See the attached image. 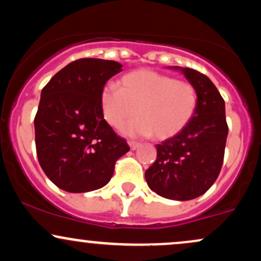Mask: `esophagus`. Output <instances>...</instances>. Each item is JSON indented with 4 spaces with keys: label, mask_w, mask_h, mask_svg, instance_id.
Wrapping results in <instances>:
<instances>
[{
    "label": "esophagus",
    "mask_w": 261,
    "mask_h": 261,
    "mask_svg": "<svg viewBox=\"0 0 261 261\" xmlns=\"http://www.w3.org/2000/svg\"><path fill=\"white\" fill-rule=\"evenodd\" d=\"M127 143H128V146H130V148L131 149H136V148H139L140 147V145L141 143L140 142H136V141H127Z\"/></svg>",
    "instance_id": "obj_1"
}]
</instances>
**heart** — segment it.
<instances>
[{
	"label": "heart",
	"instance_id": "heart-1",
	"mask_svg": "<svg viewBox=\"0 0 261 261\" xmlns=\"http://www.w3.org/2000/svg\"><path fill=\"white\" fill-rule=\"evenodd\" d=\"M100 103L107 122L120 127L139 112L140 118L124 127L127 135H142L167 140L189 124L196 112L195 87L184 80L151 70L125 74L120 88L107 85Z\"/></svg>",
	"mask_w": 261,
	"mask_h": 261
}]
</instances>
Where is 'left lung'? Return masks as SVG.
Returning a JSON list of instances; mask_svg holds the SVG:
<instances>
[{"label":"left lung","mask_w":261,"mask_h":261,"mask_svg":"<svg viewBox=\"0 0 261 261\" xmlns=\"http://www.w3.org/2000/svg\"><path fill=\"white\" fill-rule=\"evenodd\" d=\"M174 68L195 87L196 112L180 133L155 146L157 158L146 170L145 178L160 196L187 201L205 194L216 181L222 168L228 125L224 100L211 80L193 68Z\"/></svg>","instance_id":"obj_1"}]
</instances>
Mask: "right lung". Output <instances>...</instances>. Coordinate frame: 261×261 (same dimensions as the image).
Here are the masks:
<instances>
[{
	"label": "right lung",
	"instance_id": "add662e5",
	"mask_svg": "<svg viewBox=\"0 0 261 261\" xmlns=\"http://www.w3.org/2000/svg\"><path fill=\"white\" fill-rule=\"evenodd\" d=\"M121 64L80 59L60 70L41 91L34 119L40 167L56 187L68 193L103 188L115 162L130 151L103 115L101 89Z\"/></svg>",
	"mask_w": 261,
	"mask_h": 261
}]
</instances>
